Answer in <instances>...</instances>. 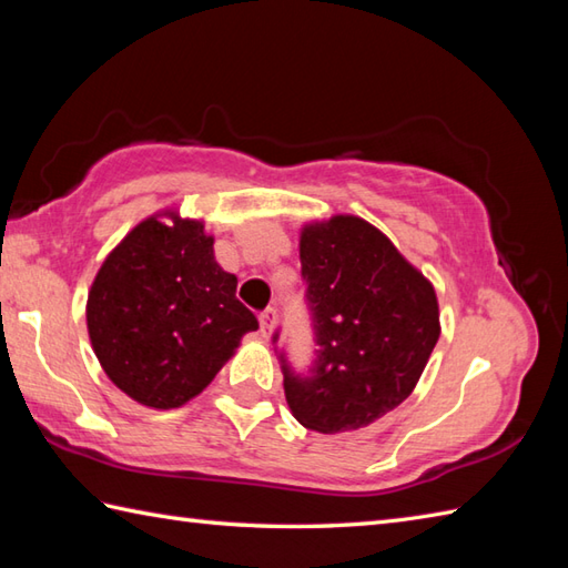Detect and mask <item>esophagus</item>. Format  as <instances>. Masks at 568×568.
<instances>
[{"instance_id":"34e87169","label":"esophagus","mask_w":568,"mask_h":568,"mask_svg":"<svg viewBox=\"0 0 568 568\" xmlns=\"http://www.w3.org/2000/svg\"><path fill=\"white\" fill-rule=\"evenodd\" d=\"M261 332H263V336H268L271 332H273V327H275V320H277V312L273 310V307H268V310H263L261 312Z\"/></svg>"}]
</instances>
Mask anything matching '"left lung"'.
Here are the masks:
<instances>
[{"label":"left lung","mask_w":568,"mask_h":568,"mask_svg":"<svg viewBox=\"0 0 568 568\" xmlns=\"http://www.w3.org/2000/svg\"><path fill=\"white\" fill-rule=\"evenodd\" d=\"M300 263L320 352L305 378L281 356L285 400L307 429L368 427L415 390L442 334L437 293L381 229L354 214L305 224Z\"/></svg>","instance_id":"left-lung-1"}]
</instances>
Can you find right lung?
<instances>
[{
    "label": "right lung",
    "mask_w": 568,
    "mask_h": 568,
    "mask_svg": "<svg viewBox=\"0 0 568 568\" xmlns=\"http://www.w3.org/2000/svg\"><path fill=\"white\" fill-rule=\"evenodd\" d=\"M84 315L106 376L153 409L197 397L244 334L258 329L236 300V275L216 263L204 222L175 210L146 216L110 251Z\"/></svg>",
    "instance_id": "1"
}]
</instances>
